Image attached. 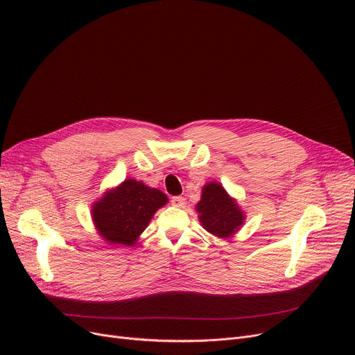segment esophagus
<instances>
[{
    "mask_svg": "<svg viewBox=\"0 0 355 355\" xmlns=\"http://www.w3.org/2000/svg\"><path fill=\"white\" fill-rule=\"evenodd\" d=\"M171 204L174 207H182L185 204V198L182 196H175L171 198Z\"/></svg>",
    "mask_w": 355,
    "mask_h": 355,
    "instance_id": "esophagus-1",
    "label": "esophagus"
}]
</instances>
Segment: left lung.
Returning <instances> with one entry per match:
<instances>
[{"mask_svg":"<svg viewBox=\"0 0 355 355\" xmlns=\"http://www.w3.org/2000/svg\"><path fill=\"white\" fill-rule=\"evenodd\" d=\"M202 227L217 237H229L243 225V211L227 196L218 182H210L202 189L197 204Z\"/></svg>","mask_w":355,"mask_h":355,"instance_id":"8db88e82","label":"left lung"}]
</instances>
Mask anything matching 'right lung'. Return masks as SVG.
Instances as JSON below:
<instances>
[{
  "label": "right lung",
  "mask_w": 355,
  "mask_h": 355,
  "mask_svg": "<svg viewBox=\"0 0 355 355\" xmlns=\"http://www.w3.org/2000/svg\"><path fill=\"white\" fill-rule=\"evenodd\" d=\"M166 196L144 182L125 180L95 204L92 217L101 236L112 245L132 246Z\"/></svg>",
  "instance_id": "add662e5"
}]
</instances>
